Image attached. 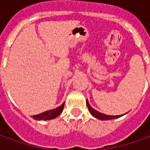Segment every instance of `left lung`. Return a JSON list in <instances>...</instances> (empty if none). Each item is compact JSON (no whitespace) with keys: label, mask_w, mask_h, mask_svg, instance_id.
Here are the masks:
<instances>
[{"label":"left lung","mask_w":150,"mask_h":150,"mask_svg":"<svg viewBox=\"0 0 150 150\" xmlns=\"http://www.w3.org/2000/svg\"><path fill=\"white\" fill-rule=\"evenodd\" d=\"M87 105H88V110L90 112L92 116L96 117V118H97V119H100L101 120H112V119H116V118H119L120 116H124V115H125V114H122V115H118V116H110V115H106V114H103V113L100 112H98L96 109H94L93 108L91 107V105L89 104V102L87 100Z\"/></svg>","instance_id":"obj_1"}]
</instances>
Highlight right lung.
<instances>
[{
	"label": "right lung",
	"instance_id": "add662e5",
	"mask_svg": "<svg viewBox=\"0 0 150 150\" xmlns=\"http://www.w3.org/2000/svg\"><path fill=\"white\" fill-rule=\"evenodd\" d=\"M64 104L65 103L63 102V104H61L57 108L46 111V112L38 114V115H34L32 116V118H34L36 120H48L54 119L57 116H59V115L61 114V112L63 110V108H64Z\"/></svg>",
	"mask_w": 150,
	"mask_h": 150
}]
</instances>
